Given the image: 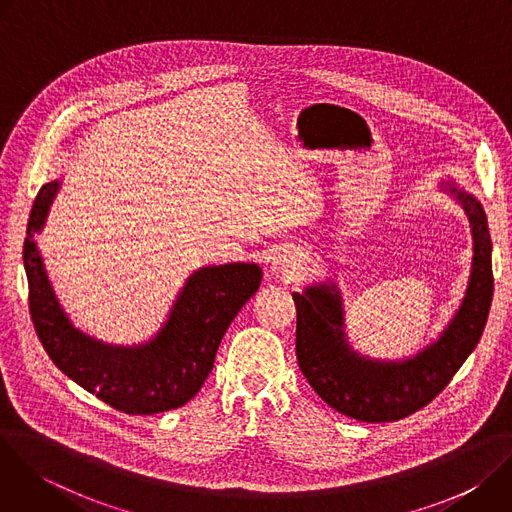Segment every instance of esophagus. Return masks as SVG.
<instances>
[{"mask_svg":"<svg viewBox=\"0 0 512 512\" xmlns=\"http://www.w3.org/2000/svg\"><path fill=\"white\" fill-rule=\"evenodd\" d=\"M302 269V257L294 251H279L269 261V271L281 277H296Z\"/></svg>","mask_w":512,"mask_h":512,"instance_id":"34e87169","label":"esophagus"}]
</instances>
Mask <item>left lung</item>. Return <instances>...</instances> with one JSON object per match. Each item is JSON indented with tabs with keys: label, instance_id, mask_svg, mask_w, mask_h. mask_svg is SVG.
Returning a JSON list of instances; mask_svg holds the SVG:
<instances>
[{
	"label": "left lung",
	"instance_id": "1",
	"mask_svg": "<svg viewBox=\"0 0 512 512\" xmlns=\"http://www.w3.org/2000/svg\"><path fill=\"white\" fill-rule=\"evenodd\" d=\"M437 184L462 204L472 233V267L464 298L437 338L405 358H371L348 340L344 298L334 275L294 294L300 371L332 409L358 421H397L425 407L446 389L484 332L494 289L486 212L454 178L446 176Z\"/></svg>",
	"mask_w": 512,
	"mask_h": 512
}]
</instances>
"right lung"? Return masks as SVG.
Masks as SVG:
<instances>
[{
    "mask_svg": "<svg viewBox=\"0 0 512 512\" xmlns=\"http://www.w3.org/2000/svg\"><path fill=\"white\" fill-rule=\"evenodd\" d=\"M60 188L62 178L40 188L24 241L30 314L44 350L68 379L123 413L152 415L186 405L212 371L227 328L259 289L261 267H198L186 277L154 336L137 344L99 340L77 328L62 308L36 241Z\"/></svg>",
    "mask_w": 512,
    "mask_h": 512,
    "instance_id": "add662e5",
    "label": "right lung"
}]
</instances>
